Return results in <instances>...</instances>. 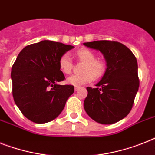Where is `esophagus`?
I'll use <instances>...</instances> for the list:
<instances>
[{
	"label": "esophagus",
	"mask_w": 155,
	"mask_h": 155,
	"mask_svg": "<svg viewBox=\"0 0 155 155\" xmlns=\"http://www.w3.org/2000/svg\"><path fill=\"white\" fill-rule=\"evenodd\" d=\"M80 88H81V87H80L75 86V91H79V90H80Z\"/></svg>",
	"instance_id": "obj_1"
}]
</instances>
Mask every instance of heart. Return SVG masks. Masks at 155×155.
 <instances>
[{
	"label": "heart",
	"mask_w": 155,
	"mask_h": 155,
	"mask_svg": "<svg viewBox=\"0 0 155 155\" xmlns=\"http://www.w3.org/2000/svg\"><path fill=\"white\" fill-rule=\"evenodd\" d=\"M75 58L84 63L82 66L80 74L69 76L67 82L74 86H80L88 84L93 77L99 79L105 72V64L101 60L95 58V53L87 48H82L75 51ZM59 67L64 74H70L73 68V63L68 54H64L59 60Z\"/></svg>",
	"instance_id": "heart-1"
}]
</instances>
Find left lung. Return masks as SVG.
<instances>
[{
  "instance_id": "8db88e82",
  "label": "left lung",
  "mask_w": 155,
  "mask_h": 155,
  "mask_svg": "<svg viewBox=\"0 0 155 155\" xmlns=\"http://www.w3.org/2000/svg\"><path fill=\"white\" fill-rule=\"evenodd\" d=\"M99 50L107 62V69L95 88L87 87L85 111L101 124H113L125 118L131 110L139 87L136 57L127 46L116 41L84 43Z\"/></svg>"
}]
</instances>
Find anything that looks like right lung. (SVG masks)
Here are the masks:
<instances>
[{"label":"right lung","instance_id":"obj_1","mask_svg":"<svg viewBox=\"0 0 155 155\" xmlns=\"http://www.w3.org/2000/svg\"><path fill=\"white\" fill-rule=\"evenodd\" d=\"M71 45L43 41L24 48L12 67V96L28 119L36 123L53 120L74 92L72 85L57 84L65 79L59 60Z\"/></svg>","mask_w":155,"mask_h":155}]
</instances>
